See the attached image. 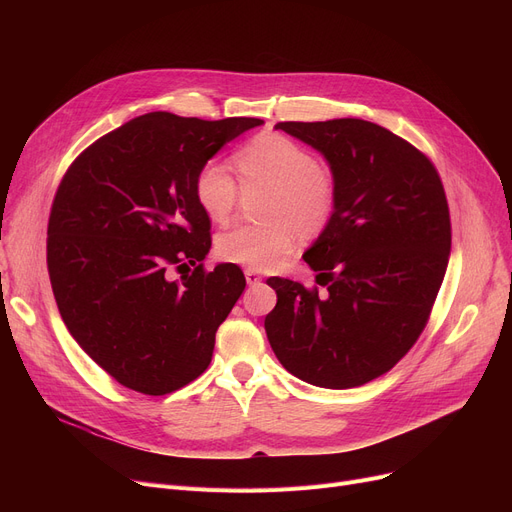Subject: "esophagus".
<instances>
[{"mask_svg": "<svg viewBox=\"0 0 512 512\" xmlns=\"http://www.w3.org/2000/svg\"><path fill=\"white\" fill-rule=\"evenodd\" d=\"M245 278H247V284H251V286L261 282V276L255 270H245Z\"/></svg>", "mask_w": 512, "mask_h": 512, "instance_id": "obj_1", "label": "esophagus"}]
</instances>
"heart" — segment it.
I'll list each match as a JSON object with an SVG mask.
<instances>
[{
    "label": "heart",
    "instance_id": "obj_1",
    "mask_svg": "<svg viewBox=\"0 0 512 512\" xmlns=\"http://www.w3.org/2000/svg\"><path fill=\"white\" fill-rule=\"evenodd\" d=\"M236 168L245 186L267 188L261 218L255 226H238L218 238V255L255 272L276 270L297 247V232L317 236L330 224L338 184L334 174L317 164L315 155L280 132H261L242 145ZM195 199L207 218L226 224L238 203V182L228 166L209 159L197 170Z\"/></svg>",
    "mask_w": 512,
    "mask_h": 512
}]
</instances>
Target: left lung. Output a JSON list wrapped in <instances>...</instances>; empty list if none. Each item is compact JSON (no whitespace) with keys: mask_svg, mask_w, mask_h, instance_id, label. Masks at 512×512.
I'll use <instances>...</instances> for the list:
<instances>
[{"mask_svg":"<svg viewBox=\"0 0 512 512\" xmlns=\"http://www.w3.org/2000/svg\"><path fill=\"white\" fill-rule=\"evenodd\" d=\"M317 149L338 184L330 224L303 259L328 292L270 278L265 317L278 361L307 384L344 390L390 371L421 336L450 257V211L436 166L359 118L278 122Z\"/></svg>","mask_w":512,"mask_h":512,"instance_id":"obj_1","label":"left lung"}]
</instances>
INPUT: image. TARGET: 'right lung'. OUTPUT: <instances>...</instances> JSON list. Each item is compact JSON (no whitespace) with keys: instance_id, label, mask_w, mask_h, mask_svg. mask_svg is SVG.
Wrapping results in <instances>:
<instances>
[{"instance_id":"obj_1","label":"right lung","mask_w":512,"mask_h":512,"mask_svg":"<svg viewBox=\"0 0 512 512\" xmlns=\"http://www.w3.org/2000/svg\"><path fill=\"white\" fill-rule=\"evenodd\" d=\"M259 124L151 112L89 145L58 186L47 226L53 297L80 348L134 392L170 394L211 363L247 282L234 265L203 267L211 222L195 176ZM186 262L196 270L172 281Z\"/></svg>"}]
</instances>
